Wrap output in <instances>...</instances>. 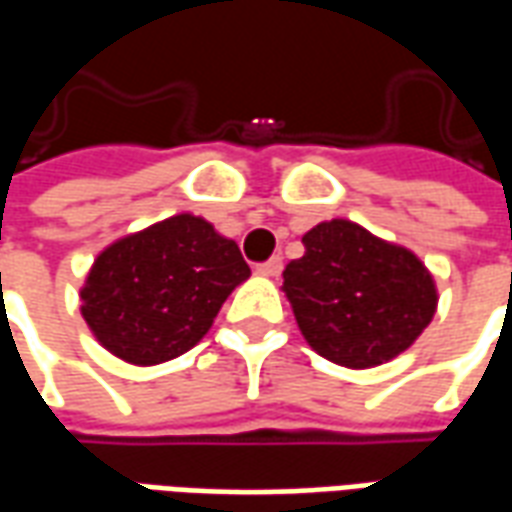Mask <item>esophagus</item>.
<instances>
[{
  "mask_svg": "<svg viewBox=\"0 0 512 512\" xmlns=\"http://www.w3.org/2000/svg\"><path fill=\"white\" fill-rule=\"evenodd\" d=\"M279 271H282V257L279 255H274L271 260L257 266V274H260V277H277Z\"/></svg>",
  "mask_w": 512,
  "mask_h": 512,
  "instance_id": "34e87169",
  "label": "esophagus"
}]
</instances>
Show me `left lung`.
<instances>
[{"instance_id": "8db88e82", "label": "left lung", "mask_w": 512, "mask_h": 512, "mask_svg": "<svg viewBox=\"0 0 512 512\" xmlns=\"http://www.w3.org/2000/svg\"><path fill=\"white\" fill-rule=\"evenodd\" d=\"M301 244L304 255L282 271V290L315 354L367 370L408 351L428 329L439 290L411 249L351 219L315 224Z\"/></svg>"}]
</instances>
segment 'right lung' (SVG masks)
Segmentation results:
<instances>
[{
  "label": "right lung",
  "instance_id": "1",
  "mask_svg": "<svg viewBox=\"0 0 512 512\" xmlns=\"http://www.w3.org/2000/svg\"><path fill=\"white\" fill-rule=\"evenodd\" d=\"M233 238L175 213L104 246L79 288L82 318L128 365H164L200 343L227 296L249 279Z\"/></svg>",
  "mask_w": 512,
  "mask_h": 512
}]
</instances>
